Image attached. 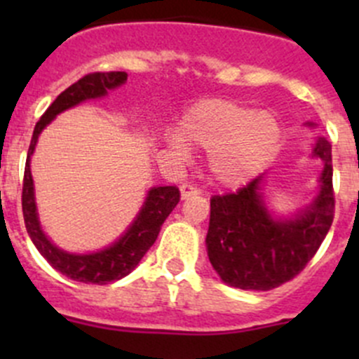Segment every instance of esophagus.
I'll return each mask as SVG.
<instances>
[{
  "label": "esophagus",
  "mask_w": 359,
  "mask_h": 359,
  "mask_svg": "<svg viewBox=\"0 0 359 359\" xmlns=\"http://www.w3.org/2000/svg\"><path fill=\"white\" fill-rule=\"evenodd\" d=\"M180 194H182V200H187V198L200 194V189H198L196 186H193V184H182V187H180Z\"/></svg>",
  "instance_id": "1"
}]
</instances>
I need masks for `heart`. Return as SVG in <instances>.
Instances as JSON below:
<instances>
[{
  "label": "heart",
  "instance_id": "b5f03b06",
  "mask_svg": "<svg viewBox=\"0 0 359 359\" xmlns=\"http://www.w3.org/2000/svg\"><path fill=\"white\" fill-rule=\"evenodd\" d=\"M180 137L172 144L184 151V142L210 151L208 166L219 182L236 186L252 177L276 149L280 126L269 112H255L231 100L208 99L184 114Z\"/></svg>",
  "mask_w": 359,
  "mask_h": 359
}]
</instances>
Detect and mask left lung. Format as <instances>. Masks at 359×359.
Segmentation results:
<instances>
[{
    "label": "left lung",
    "mask_w": 359,
    "mask_h": 359,
    "mask_svg": "<svg viewBox=\"0 0 359 359\" xmlns=\"http://www.w3.org/2000/svg\"><path fill=\"white\" fill-rule=\"evenodd\" d=\"M314 156L325 161L316 201L295 219L274 220L260 179L210 200L208 259L220 280L241 290H273L293 280L323 243L335 213L332 144L320 137Z\"/></svg>",
    "instance_id": "1"
}]
</instances>
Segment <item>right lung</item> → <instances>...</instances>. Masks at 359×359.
Returning <instances> with one entry per match:
<instances>
[{
  "instance_id": "right-lung-1",
  "label": "right lung",
  "mask_w": 359,
  "mask_h": 359,
  "mask_svg": "<svg viewBox=\"0 0 359 359\" xmlns=\"http://www.w3.org/2000/svg\"><path fill=\"white\" fill-rule=\"evenodd\" d=\"M126 78H128V74L123 71L90 72V74L83 76L81 79L72 83L53 100L52 106L36 123L31 144H29L27 159H25L22 182V213L25 229H27L34 247L48 260V264H52V267H55L59 273L66 274L71 280L81 281V283L106 285L111 281L121 280L123 276L132 273L137 264L140 262V259L146 255L147 250L154 245L166 217L172 213L177 203L180 201V191L177 186L153 187L132 227L109 248L97 253H88V255H74V253L59 250L55 245L50 243L48 238L39 227L34 203V187H32L31 168H29V161H31V154L34 151L36 142H38V135L59 112L66 111L86 99H97V97L106 95L107 90L123 85Z\"/></svg>"
}]
</instances>
